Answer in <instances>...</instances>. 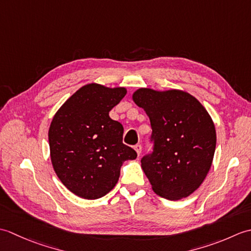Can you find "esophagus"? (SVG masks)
I'll list each match as a JSON object with an SVG mask.
<instances>
[{"instance_id":"obj_1","label":"esophagus","mask_w":251,"mask_h":251,"mask_svg":"<svg viewBox=\"0 0 251 251\" xmlns=\"http://www.w3.org/2000/svg\"><path fill=\"white\" fill-rule=\"evenodd\" d=\"M134 149L136 150V152H137L138 155H140V154H141V150H142V147H141V145H139V143H138V145H136V146L134 147Z\"/></svg>"}]
</instances>
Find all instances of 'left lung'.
I'll return each mask as SVG.
<instances>
[{"label": "left lung", "mask_w": 251, "mask_h": 251, "mask_svg": "<svg viewBox=\"0 0 251 251\" xmlns=\"http://www.w3.org/2000/svg\"><path fill=\"white\" fill-rule=\"evenodd\" d=\"M132 99L151 123L153 151L141 158V167L153 191L170 201L189 196L202 183L214 158L217 137L210 115L182 90L140 88Z\"/></svg>", "instance_id": "left-lung-1"}]
</instances>
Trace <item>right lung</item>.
<instances>
[{"mask_svg":"<svg viewBox=\"0 0 251 251\" xmlns=\"http://www.w3.org/2000/svg\"><path fill=\"white\" fill-rule=\"evenodd\" d=\"M124 87L88 84L57 111L49 131L51 164L72 193L97 200L114 188L121 166L135 159L134 149L123 143L124 128L109 112L125 97Z\"/></svg>","mask_w":251,"mask_h":251,"instance_id":"right-lung-1","label":"right lung"}]
</instances>
